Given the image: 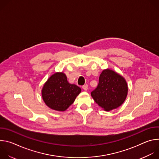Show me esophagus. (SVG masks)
<instances>
[{
  "mask_svg": "<svg viewBox=\"0 0 159 159\" xmlns=\"http://www.w3.org/2000/svg\"><path fill=\"white\" fill-rule=\"evenodd\" d=\"M82 89H83L84 90H87V89H88V85H87V84L83 85V86H82Z\"/></svg>",
  "mask_w": 159,
  "mask_h": 159,
  "instance_id": "esophagus-1",
  "label": "esophagus"
}]
</instances>
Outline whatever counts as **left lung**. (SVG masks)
Here are the masks:
<instances>
[{
  "instance_id": "obj_1",
  "label": "left lung",
  "mask_w": 159,
  "mask_h": 159,
  "mask_svg": "<svg viewBox=\"0 0 159 159\" xmlns=\"http://www.w3.org/2000/svg\"><path fill=\"white\" fill-rule=\"evenodd\" d=\"M127 94L128 85L125 78L110 69L103 70L98 87L91 92L95 102L107 111L120 106Z\"/></svg>"
}]
</instances>
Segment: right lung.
<instances>
[{"label":"right lung","mask_w":159,"mask_h":159,"mask_svg":"<svg viewBox=\"0 0 159 159\" xmlns=\"http://www.w3.org/2000/svg\"><path fill=\"white\" fill-rule=\"evenodd\" d=\"M80 92L79 87L68 82L65 74L57 72L45 82L41 94L44 102L50 108L64 111L73 104Z\"/></svg>","instance_id":"obj_1"}]
</instances>
